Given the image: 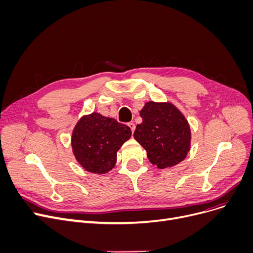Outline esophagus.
<instances>
[{"label":"esophagus","mask_w":253,"mask_h":253,"mask_svg":"<svg viewBox=\"0 0 253 253\" xmlns=\"http://www.w3.org/2000/svg\"><path fill=\"white\" fill-rule=\"evenodd\" d=\"M128 126H129V128L131 129V133H134V130H135V128H136V126H135V124L134 123H128V125H127Z\"/></svg>","instance_id":"esophagus-1"}]
</instances>
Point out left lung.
Masks as SVG:
<instances>
[{"instance_id": "8db88e82", "label": "left lung", "mask_w": 253, "mask_h": 253, "mask_svg": "<svg viewBox=\"0 0 253 253\" xmlns=\"http://www.w3.org/2000/svg\"><path fill=\"white\" fill-rule=\"evenodd\" d=\"M142 124L134 138L147 151L149 162L159 169L181 163L190 149V127L184 115L169 102H147L140 111Z\"/></svg>"}]
</instances>
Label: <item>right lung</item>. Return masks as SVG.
<instances>
[{
    "instance_id": "obj_1",
    "label": "right lung",
    "mask_w": 253,
    "mask_h": 253,
    "mask_svg": "<svg viewBox=\"0 0 253 253\" xmlns=\"http://www.w3.org/2000/svg\"><path fill=\"white\" fill-rule=\"evenodd\" d=\"M130 136L127 126L93 112L78 120L72 133V149L84 170L105 174L113 169L117 151Z\"/></svg>"
}]
</instances>
